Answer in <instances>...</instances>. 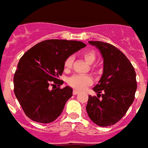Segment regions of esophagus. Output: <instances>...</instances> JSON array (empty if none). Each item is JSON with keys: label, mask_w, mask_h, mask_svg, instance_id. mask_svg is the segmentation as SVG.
Segmentation results:
<instances>
[{"label": "esophagus", "mask_w": 148, "mask_h": 148, "mask_svg": "<svg viewBox=\"0 0 148 148\" xmlns=\"http://www.w3.org/2000/svg\"><path fill=\"white\" fill-rule=\"evenodd\" d=\"M78 93H79V92H78L77 90H75V89H74V91H73V94H74V95H77Z\"/></svg>", "instance_id": "1"}]
</instances>
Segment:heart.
<instances>
[{"mask_svg": "<svg viewBox=\"0 0 148 148\" xmlns=\"http://www.w3.org/2000/svg\"><path fill=\"white\" fill-rule=\"evenodd\" d=\"M82 56L88 64H92L96 60V55L93 50H86L82 53ZM74 62V56H68L64 62L65 70H69L72 66ZM92 84V78L89 75H80L76 74L69 78L68 84L77 90H84L86 88Z\"/></svg>", "mask_w": 148, "mask_h": 148, "instance_id": "heart-1", "label": "heart"}]
</instances>
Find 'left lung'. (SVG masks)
<instances>
[{"label": "left lung", "mask_w": 148, "mask_h": 148, "mask_svg": "<svg viewBox=\"0 0 148 148\" xmlns=\"http://www.w3.org/2000/svg\"><path fill=\"white\" fill-rule=\"evenodd\" d=\"M89 43L100 51L103 73L92 89L97 96L89 95L86 111L90 120L98 126H112L133 103L137 89L135 69L127 57L114 46L101 41Z\"/></svg>", "instance_id": "8db88e82"}]
</instances>
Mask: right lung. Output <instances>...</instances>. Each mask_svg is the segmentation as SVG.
Masks as SVG:
<instances>
[{
    "instance_id": "add662e5",
    "label": "right lung",
    "mask_w": 148,
    "mask_h": 148,
    "mask_svg": "<svg viewBox=\"0 0 148 148\" xmlns=\"http://www.w3.org/2000/svg\"><path fill=\"white\" fill-rule=\"evenodd\" d=\"M86 46L77 40H47L22 56L13 77L14 93L31 120L49 123L60 116L73 89L68 86L50 89L49 86L51 83L63 84L59 77L64 71V61Z\"/></svg>"
}]
</instances>
